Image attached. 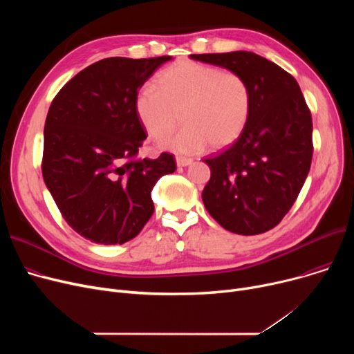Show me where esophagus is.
I'll return each mask as SVG.
<instances>
[{
  "label": "esophagus",
  "mask_w": 354,
  "mask_h": 354,
  "mask_svg": "<svg viewBox=\"0 0 354 354\" xmlns=\"http://www.w3.org/2000/svg\"><path fill=\"white\" fill-rule=\"evenodd\" d=\"M192 162H194V160L189 159V158H182V156H178V158H176V165H178L179 167L189 166Z\"/></svg>",
  "instance_id": "1"
}]
</instances>
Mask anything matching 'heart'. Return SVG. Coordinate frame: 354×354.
<instances>
[{
  "mask_svg": "<svg viewBox=\"0 0 354 354\" xmlns=\"http://www.w3.org/2000/svg\"><path fill=\"white\" fill-rule=\"evenodd\" d=\"M147 83L135 99V110L146 133L162 140L178 124L185 127L160 146L182 155H195L232 145L250 119L251 91L243 76L215 66L179 62Z\"/></svg>",
  "mask_w": 354,
  "mask_h": 354,
  "instance_id": "b5f03b06",
  "label": "heart"
}]
</instances>
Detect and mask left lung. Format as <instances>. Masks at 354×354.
Masks as SVG:
<instances>
[{
	"label": "left lung",
	"mask_w": 354,
	"mask_h": 354,
	"mask_svg": "<svg viewBox=\"0 0 354 354\" xmlns=\"http://www.w3.org/2000/svg\"><path fill=\"white\" fill-rule=\"evenodd\" d=\"M191 59L238 73L251 91L244 132L224 152L203 159L211 169L203 205L234 234L267 232L291 209L310 171L313 122L300 86L280 66L251 51Z\"/></svg>",
	"instance_id": "left-lung-1"
}]
</instances>
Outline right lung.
<instances>
[{
    "mask_svg": "<svg viewBox=\"0 0 354 354\" xmlns=\"http://www.w3.org/2000/svg\"><path fill=\"white\" fill-rule=\"evenodd\" d=\"M171 55L110 57L77 73L51 102L41 171L67 224L95 244H124L153 214L152 189L175 159H139L138 90Z\"/></svg>",
    "mask_w": 354,
    "mask_h": 354,
    "instance_id": "right-lung-1",
    "label": "right lung"
}]
</instances>
